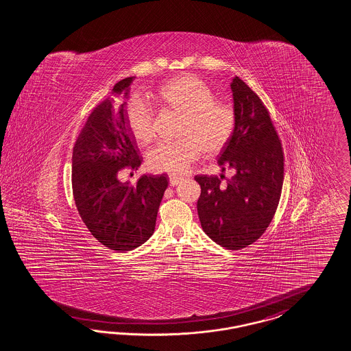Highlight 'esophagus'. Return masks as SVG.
<instances>
[{
  "label": "esophagus",
  "instance_id": "obj_1",
  "mask_svg": "<svg viewBox=\"0 0 351 351\" xmlns=\"http://www.w3.org/2000/svg\"><path fill=\"white\" fill-rule=\"evenodd\" d=\"M181 181H182V178L181 176H176V175H171L170 176V185L171 186H176V185H179Z\"/></svg>",
  "mask_w": 351,
  "mask_h": 351
}]
</instances>
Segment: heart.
Returning <instances> with one entry per match:
<instances>
[{"instance_id":"heart-1","label":"heart","mask_w":351,"mask_h":351,"mask_svg":"<svg viewBox=\"0 0 351 351\" xmlns=\"http://www.w3.org/2000/svg\"><path fill=\"white\" fill-rule=\"evenodd\" d=\"M162 111L180 114L176 136L158 143L147 154L152 170L181 173L199 157L216 156L228 145L237 126L232 104L218 101L213 89L194 75H180L163 83L153 93ZM126 125L134 142L151 143L156 135L154 114L149 104L134 95L126 104Z\"/></svg>"}]
</instances>
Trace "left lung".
Here are the masks:
<instances>
[{
    "instance_id": "8db88e82",
    "label": "left lung",
    "mask_w": 351,
    "mask_h": 351,
    "mask_svg": "<svg viewBox=\"0 0 351 351\" xmlns=\"http://www.w3.org/2000/svg\"><path fill=\"white\" fill-rule=\"evenodd\" d=\"M237 126L219 152L222 171L235 176L223 188L218 176L198 175V216L203 231L218 245L239 250L263 235L275 216L284 182V152L268 110L239 77L231 83Z\"/></svg>"
}]
</instances>
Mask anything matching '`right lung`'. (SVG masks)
Returning <instances> with one entry per match:
<instances>
[{"instance_id":"right-lung-1","label":"right lung","mask_w":351,"mask_h":351,"mask_svg":"<svg viewBox=\"0 0 351 351\" xmlns=\"http://www.w3.org/2000/svg\"><path fill=\"white\" fill-rule=\"evenodd\" d=\"M134 76L116 83L112 95L126 98ZM126 102L106 98L89 114L73 149V194L90 234L114 252L145 243L156 228L157 212L169 185L166 175H142L121 182L119 171L138 170L142 157L128 130Z\"/></svg>"}]
</instances>
